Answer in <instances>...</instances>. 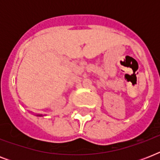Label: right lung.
Listing matches in <instances>:
<instances>
[{
	"label": "right lung",
	"mask_w": 160,
	"mask_h": 160,
	"mask_svg": "<svg viewBox=\"0 0 160 160\" xmlns=\"http://www.w3.org/2000/svg\"><path fill=\"white\" fill-rule=\"evenodd\" d=\"M38 115H39V116H41V114H38Z\"/></svg>",
	"instance_id": "right-lung-1"
}]
</instances>
